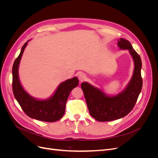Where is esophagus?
<instances>
[{
	"mask_svg": "<svg viewBox=\"0 0 158 158\" xmlns=\"http://www.w3.org/2000/svg\"><path fill=\"white\" fill-rule=\"evenodd\" d=\"M78 78L80 82H83L86 78V76H85L84 73H79L78 75Z\"/></svg>",
	"mask_w": 158,
	"mask_h": 158,
	"instance_id": "obj_1",
	"label": "esophagus"
}]
</instances>
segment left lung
<instances>
[{"label": "left lung", "instance_id": "obj_1", "mask_svg": "<svg viewBox=\"0 0 158 158\" xmlns=\"http://www.w3.org/2000/svg\"><path fill=\"white\" fill-rule=\"evenodd\" d=\"M118 46L121 49H128L135 62L133 76L125 89L117 95L110 97L88 82L81 84L89 114L100 122L117 120L127 115L135 107L142 88L140 56L130 42L125 39L118 40Z\"/></svg>", "mask_w": 158, "mask_h": 158}]
</instances>
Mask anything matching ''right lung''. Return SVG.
Instances as JSON below:
<instances>
[{
	"label": "right lung",
	"instance_id": "obj_1",
	"mask_svg": "<svg viewBox=\"0 0 158 158\" xmlns=\"http://www.w3.org/2000/svg\"><path fill=\"white\" fill-rule=\"evenodd\" d=\"M23 45L12 66V90L14 97L28 117L45 122H55L63 117L66 103L72 89L78 86V79L74 77L62 82L52 96L45 100L34 99L23 89L18 77V66L27 44Z\"/></svg>",
	"mask_w": 158,
	"mask_h": 158
}]
</instances>
